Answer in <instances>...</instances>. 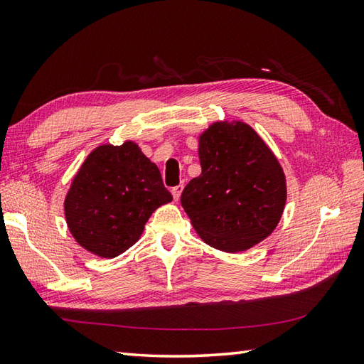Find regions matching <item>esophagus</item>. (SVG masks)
Segmentation results:
<instances>
[{"label": "esophagus", "mask_w": 364, "mask_h": 364, "mask_svg": "<svg viewBox=\"0 0 364 364\" xmlns=\"http://www.w3.org/2000/svg\"><path fill=\"white\" fill-rule=\"evenodd\" d=\"M181 191H183V186H176V188H172V196H173V200H175V202H178V200H180Z\"/></svg>", "instance_id": "esophagus-1"}]
</instances>
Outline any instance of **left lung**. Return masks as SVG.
<instances>
[{
    "label": "left lung",
    "mask_w": 364,
    "mask_h": 364,
    "mask_svg": "<svg viewBox=\"0 0 364 364\" xmlns=\"http://www.w3.org/2000/svg\"><path fill=\"white\" fill-rule=\"evenodd\" d=\"M202 173L181 194V206L200 239L239 253L272 235L288 184L280 161L249 123L219 120L198 136Z\"/></svg>",
    "instance_id": "left-lung-1"
}]
</instances>
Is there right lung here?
<instances>
[{
    "mask_svg": "<svg viewBox=\"0 0 364 364\" xmlns=\"http://www.w3.org/2000/svg\"><path fill=\"white\" fill-rule=\"evenodd\" d=\"M170 202L156 164L134 141H125L87 154L65 194L64 214L84 250L111 259L133 247L150 215Z\"/></svg>",
    "mask_w": 364,
    "mask_h": 364,
    "instance_id": "1",
    "label": "right lung"
}]
</instances>
